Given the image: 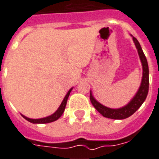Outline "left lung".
I'll return each instance as SVG.
<instances>
[{"instance_id":"left-lung-1","label":"left lung","mask_w":159,"mask_h":159,"mask_svg":"<svg viewBox=\"0 0 159 159\" xmlns=\"http://www.w3.org/2000/svg\"><path fill=\"white\" fill-rule=\"evenodd\" d=\"M132 37L133 42L135 45V47L137 49L138 55L140 56V62L142 64L143 73H142V79H141V83L138 89L137 92L134 95V97L129 102L128 104H126L125 106L119 108V109H110L108 107L104 106L103 104L95 100L92 95V92L90 93V100H91V104L95 107V109L104 116V117H108L111 119H125L126 117H129L135 113L140 108L144 101L145 100L149 91V66H148V62L145 58L144 52H143L142 48L140 46V43L137 41V39Z\"/></svg>"}]
</instances>
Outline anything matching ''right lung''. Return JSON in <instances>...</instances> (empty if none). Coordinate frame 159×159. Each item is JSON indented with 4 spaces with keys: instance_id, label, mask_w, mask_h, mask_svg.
<instances>
[{
    "instance_id": "1",
    "label": "right lung",
    "mask_w": 159,
    "mask_h": 159,
    "mask_svg": "<svg viewBox=\"0 0 159 159\" xmlns=\"http://www.w3.org/2000/svg\"><path fill=\"white\" fill-rule=\"evenodd\" d=\"M72 90H73V87L68 91V93H67L66 95H65V97L64 98V100L62 101L61 104L59 105V109L55 111L53 114H51V115L46 117H42V118H37V119L29 118V117H27L26 116L23 115V114H21V115L23 116L27 121L32 122V123H35V124H44V123H49V122H55V121L58 120L59 117H61V115L64 112V109H65V107H66L67 104V100H68V96H69V95H70V92L72 91Z\"/></svg>"
}]
</instances>
